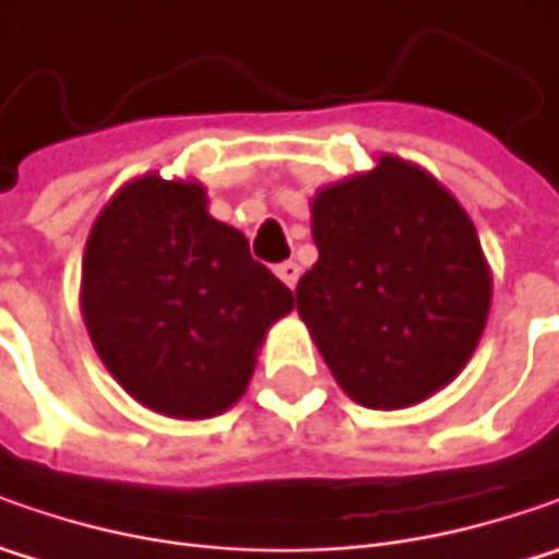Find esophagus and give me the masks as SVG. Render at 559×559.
<instances>
[{
  "mask_svg": "<svg viewBox=\"0 0 559 559\" xmlns=\"http://www.w3.org/2000/svg\"><path fill=\"white\" fill-rule=\"evenodd\" d=\"M276 276H280L289 289H295V283H298V276H301V267H298L295 261H283V264H276Z\"/></svg>",
  "mask_w": 559,
  "mask_h": 559,
  "instance_id": "esophagus-1",
  "label": "esophagus"
}]
</instances>
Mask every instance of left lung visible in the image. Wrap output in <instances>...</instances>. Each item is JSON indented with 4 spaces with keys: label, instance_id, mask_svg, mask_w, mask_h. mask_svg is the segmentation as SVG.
Wrapping results in <instances>:
<instances>
[{
    "label": "left lung",
    "instance_id": "8db88e82",
    "mask_svg": "<svg viewBox=\"0 0 559 559\" xmlns=\"http://www.w3.org/2000/svg\"><path fill=\"white\" fill-rule=\"evenodd\" d=\"M313 264L295 289L335 382L373 411L448 385L485 330L491 280L476 226L401 158L313 199Z\"/></svg>",
    "mask_w": 559,
    "mask_h": 559
}]
</instances>
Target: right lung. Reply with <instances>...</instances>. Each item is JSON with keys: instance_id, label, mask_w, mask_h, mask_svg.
Returning a JSON list of instances; mask_svg holds the SVG:
<instances>
[{"instance_id": "right-lung-1", "label": "right lung", "mask_w": 559, "mask_h": 559, "mask_svg": "<svg viewBox=\"0 0 559 559\" xmlns=\"http://www.w3.org/2000/svg\"><path fill=\"white\" fill-rule=\"evenodd\" d=\"M83 317L120 385L164 417H217L246 392L254 348L295 298L199 183L142 177L98 214Z\"/></svg>"}]
</instances>
